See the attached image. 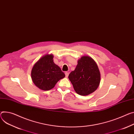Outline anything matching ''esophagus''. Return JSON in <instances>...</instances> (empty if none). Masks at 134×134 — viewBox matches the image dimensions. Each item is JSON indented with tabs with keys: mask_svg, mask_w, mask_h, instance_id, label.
Instances as JSON below:
<instances>
[{
	"mask_svg": "<svg viewBox=\"0 0 134 134\" xmlns=\"http://www.w3.org/2000/svg\"><path fill=\"white\" fill-rule=\"evenodd\" d=\"M68 75H69V73L68 72H65V76L66 77H67L68 76Z\"/></svg>",
	"mask_w": 134,
	"mask_h": 134,
	"instance_id": "obj_1",
	"label": "esophagus"
}]
</instances>
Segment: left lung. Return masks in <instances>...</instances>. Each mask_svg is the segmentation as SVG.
<instances>
[{"label":"left lung","mask_w":134,"mask_h":134,"mask_svg":"<svg viewBox=\"0 0 134 134\" xmlns=\"http://www.w3.org/2000/svg\"><path fill=\"white\" fill-rule=\"evenodd\" d=\"M68 78L76 92L87 96L98 88L100 82V74L94 60L89 56H83L77 62L74 71Z\"/></svg>","instance_id":"obj_1"}]
</instances>
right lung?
I'll return each mask as SVG.
<instances>
[{"mask_svg": "<svg viewBox=\"0 0 134 134\" xmlns=\"http://www.w3.org/2000/svg\"><path fill=\"white\" fill-rule=\"evenodd\" d=\"M52 54H46L33 66L31 76L34 83L42 90L53 88L56 83L65 77L62 69L53 62Z\"/></svg>", "mask_w": 134, "mask_h": 134, "instance_id": "obj_1", "label": "right lung"}]
</instances>
